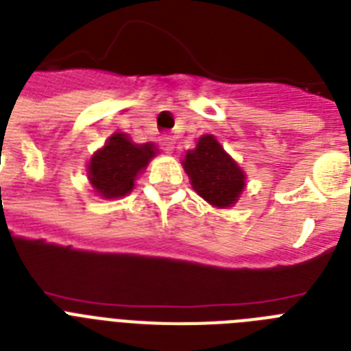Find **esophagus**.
<instances>
[{
  "label": "esophagus",
  "instance_id": "obj_1",
  "mask_svg": "<svg viewBox=\"0 0 351 351\" xmlns=\"http://www.w3.org/2000/svg\"><path fill=\"white\" fill-rule=\"evenodd\" d=\"M173 144H175V142H173V136H169V135L160 136V147H162V151H166V153H171V151H173Z\"/></svg>",
  "mask_w": 351,
  "mask_h": 351
}]
</instances>
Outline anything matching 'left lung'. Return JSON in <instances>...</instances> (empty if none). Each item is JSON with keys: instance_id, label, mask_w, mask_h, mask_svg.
Here are the masks:
<instances>
[{"instance_id": "8db88e82", "label": "left lung", "mask_w": 351, "mask_h": 351, "mask_svg": "<svg viewBox=\"0 0 351 351\" xmlns=\"http://www.w3.org/2000/svg\"><path fill=\"white\" fill-rule=\"evenodd\" d=\"M184 167L191 176V185L210 205L229 207L243 191V171L213 135H204L195 149L187 151Z\"/></svg>"}]
</instances>
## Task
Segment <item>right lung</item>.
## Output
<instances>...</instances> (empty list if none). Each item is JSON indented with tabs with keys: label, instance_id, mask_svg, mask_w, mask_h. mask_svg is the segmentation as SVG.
Wrapping results in <instances>:
<instances>
[{
	"label": "right lung",
	"instance_id": "obj_1",
	"mask_svg": "<svg viewBox=\"0 0 351 351\" xmlns=\"http://www.w3.org/2000/svg\"><path fill=\"white\" fill-rule=\"evenodd\" d=\"M155 156L153 144H133L124 133L108 138L106 146L97 151L88 166L90 182L104 198H117L133 189L135 176Z\"/></svg>",
	"mask_w": 351,
	"mask_h": 351
}]
</instances>
